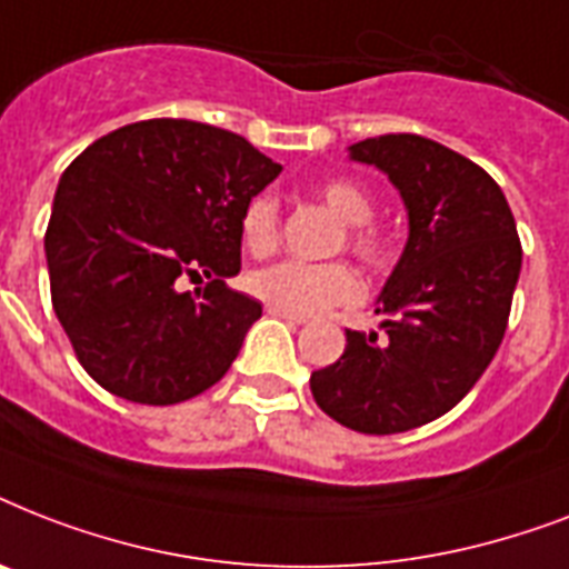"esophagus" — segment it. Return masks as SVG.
<instances>
[{
    "label": "esophagus",
    "mask_w": 569,
    "mask_h": 569,
    "mask_svg": "<svg viewBox=\"0 0 569 569\" xmlns=\"http://www.w3.org/2000/svg\"><path fill=\"white\" fill-rule=\"evenodd\" d=\"M266 312H268V316H277V319L292 321V325H303V321H307V316H295V312L283 310V307H271V303L266 307Z\"/></svg>",
    "instance_id": "obj_1"
}]
</instances>
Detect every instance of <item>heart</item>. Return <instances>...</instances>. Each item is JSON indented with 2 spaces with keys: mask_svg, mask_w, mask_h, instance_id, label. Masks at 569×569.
I'll use <instances>...</instances> for the list:
<instances>
[{
  "mask_svg": "<svg viewBox=\"0 0 569 569\" xmlns=\"http://www.w3.org/2000/svg\"><path fill=\"white\" fill-rule=\"evenodd\" d=\"M319 200L348 223L346 248L366 268L387 271L396 262V236L378 223H369L375 212V197L363 182L337 177L319 186ZM241 241L253 257L274 253L280 241V203L274 194L250 197L241 212ZM250 292L271 307H283L295 316H316L330 307H346L363 295V280L348 262H277L259 268L248 277Z\"/></svg>",
  "mask_w": 569,
  "mask_h": 569,
  "instance_id": "b5f03b06",
  "label": "heart"
}]
</instances>
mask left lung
<instances>
[{
	"label": "left lung",
	"instance_id": "obj_1",
	"mask_svg": "<svg viewBox=\"0 0 569 569\" xmlns=\"http://www.w3.org/2000/svg\"><path fill=\"white\" fill-rule=\"evenodd\" d=\"M351 156L396 182L410 239L375 310L383 330H346L310 389L330 419L380 437L440 419L476 387L502 346L522 244L499 182L467 156L410 132Z\"/></svg>",
	"mask_w": 569,
	"mask_h": 569
}]
</instances>
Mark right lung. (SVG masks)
Here are the masks:
<instances>
[{"instance_id": "1", "label": "right lung", "mask_w": 569, "mask_h": 569, "mask_svg": "<svg viewBox=\"0 0 569 569\" xmlns=\"http://www.w3.org/2000/svg\"><path fill=\"white\" fill-rule=\"evenodd\" d=\"M280 173L230 129L153 118L97 138L61 173L49 292L76 360L111 396L180 405L218 383L262 303L241 268V212ZM210 283L181 292L186 276Z\"/></svg>"}]
</instances>
